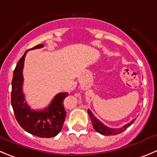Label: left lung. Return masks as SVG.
<instances>
[{"instance_id": "1", "label": "left lung", "mask_w": 157, "mask_h": 157, "mask_svg": "<svg viewBox=\"0 0 157 157\" xmlns=\"http://www.w3.org/2000/svg\"><path fill=\"white\" fill-rule=\"evenodd\" d=\"M87 112H88L89 117L90 118L92 125H93V127L94 128L95 131H97L98 132L100 133V134L104 135V136H115V135L119 134V133L122 132H124L125 130H126L127 128L134 122V120H132V121H131L129 123L126 124L125 125L121 127V128H112L106 126V125H104L103 123L101 122V121L94 115V114L92 113L91 111H90V109L87 110Z\"/></svg>"}]
</instances>
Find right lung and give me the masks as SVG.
I'll list each match as a JSON object with an SVG mask.
<instances>
[{
    "instance_id": "add662e5",
    "label": "right lung",
    "mask_w": 157,
    "mask_h": 157,
    "mask_svg": "<svg viewBox=\"0 0 157 157\" xmlns=\"http://www.w3.org/2000/svg\"><path fill=\"white\" fill-rule=\"evenodd\" d=\"M43 46V44H41L28 49L17 62L11 82V105L16 120L23 129L38 137L50 138L56 136L62 129L67 115L63 100L69 94L59 93L54 97L49 106L43 110L35 111L27 105L22 91L24 81L22 71L26 53L29 50L40 49Z\"/></svg>"
}]
</instances>
